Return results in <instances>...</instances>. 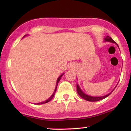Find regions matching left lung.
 <instances>
[{
    "label": "left lung",
    "instance_id": "obj_1",
    "mask_svg": "<svg viewBox=\"0 0 131 131\" xmlns=\"http://www.w3.org/2000/svg\"><path fill=\"white\" fill-rule=\"evenodd\" d=\"M104 40H104L105 42H112V43H116L112 39V37H110V36H107L105 37ZM117 46H118V44H117ZM76 89H77L78 94H79V95L80 96L81 98L84 99V100H87V101H89V102H97V101H99V100H102V99H104L106 98V97H107L108 96H109L110 95L112 94V92L114 91V89H113L112 91V92L109 93L108 94L106 95L102 96V97H92V96L88 95L85 94V93H84L82 91V90L81 89L80 87H79V85L78 84L76 85Z\"/></svg>",
    "mask_w": 131,
    "mask_h": 131
}]
</instances>
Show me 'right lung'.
<instances>
[{
  "mask_svg": "<svg viewBox=\"0 0 131 131\" xmlns=\"http://www.w3.org/2000/svg\"><path fill=\"white\" fill-rule=\"evenodd\" d=\"M26 36V35H25V36H24V37H25V36ZM63 74H64V73H63V74H61V75H60V76L59 77H58V79H57V84H56V87H55V91H54L53 93V94H52V95H51L50 97H49V98L47 99V100H46V101H43V102H40V103H34V104H36V105H41V104H44V103H48V102H50V100H52V99H53V97H54V95H55V92L57 91V85H58V82H59L60 80V79H61V77H62V76H63Z\"/></svg>",
  "mask_w": 131,
  "mask_h": 131,
  "instance_id": "add662e5",
  "label": "right lung"
}]
</instances>
